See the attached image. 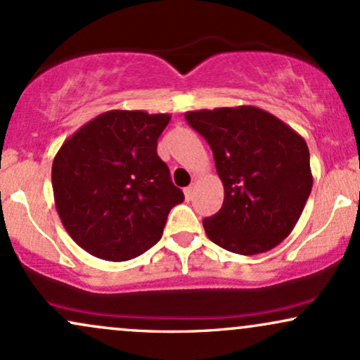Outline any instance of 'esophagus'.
<instances>
[{
    "instance_id": "esophagus-1",
    "label": "esophagus",
    "mask_w": 360,
    "mask_h": 360,
    "mask_svg": "<svg viewBox=\"0 0 360 360\" xmlns=\"http://www.w3.org/2000/svg\"><path fill=\"white\" fill-rule=\"evenodd\" d=\"M193 194H194V188H193V186H188V188L184 189V198L188 201L193 200Z\"/></svg>"
}]
</instances>
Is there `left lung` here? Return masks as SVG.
Returning <instances> with one entry per match:
<instances>
[{"instance_id": "1", "label": "left lung", "mask_w": 360, "mask_h": 360, "mask_svg": "<svg viewBox=\"0 0 360 360\" xmlns=\"http://www.w3.org/2000/svg\"><path fill=\"white\" fill-rule=\"evenodd\" d=\"M184 117L212 147L225 189L220 212L203 220L210 240L240 255L274 249L292 232L311 193L304 139L255 106Z\"/></svg>"}]
</instances>
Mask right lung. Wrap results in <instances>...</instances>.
I'll list each match as a JSON object with an SVG mask.
<instances>
[{
  "instance_id": "add662e5",
  "label": "right lung",
  "mask_w": 360,
  "mask_h": 360,
  "mask_svg": "<svg viewBox=\"0 0 360 360\" xmlns=\"http://www.w3.org/2000/svg\"><path fill=\"white\" fill-rule=\"evenodd\" d=\"M171 115L111 110L62 143L52 164L59 218L72 240L94 257L130 260L162 237L171 208L184 194L157 155Z\"/></svg>"
}]
</instances>
